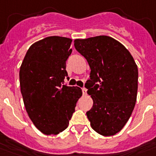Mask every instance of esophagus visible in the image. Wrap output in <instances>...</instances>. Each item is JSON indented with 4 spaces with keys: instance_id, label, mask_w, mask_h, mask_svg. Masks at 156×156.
I'll return each mask as SVG.
<instances>
[{
    "instance_id": "34e87169",
    "label": "esophagus",
    "mask_w": 156,
    "mask_h": 156,
    "mask_svg": "<svg viewBox=\"0 0 156 156\" xmlns=\"http://www.w3.org/2000/svg\"><path fill=\"white\" fill-rule=\"evenodd\" d=\"M82 91H83V95H86L87 94V89L85 88V87H83V88H82Z\"/></svg>"
}]
</instances>
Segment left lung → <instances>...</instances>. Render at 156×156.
Returning a JSON list of instances; mask_svg holds the SVG:
<instances>
[{"instance_id":"1","label":"left lung","mask_w":156,"mask_h":156,"mask_svg":"<svg viewBox=\"0 0 156 156\" xmlns=\"http://www.w3.org/2000/svg\"><path fill=\"white\" fill-rule=\"evenodd\" d=\"M74 47L91 69L85 87L93 100L87 112L91 128L103 136L115 135L128 122L136 104L138 70L133 57L108 36L76 39Z\"/></svg>"}]
</instances>
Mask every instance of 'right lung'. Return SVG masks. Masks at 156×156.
Here are the masks:
<instances>
[{"mask_svg": "<svg viewBox=\"0 0 156 156\" xmlns=\"http://www.w3.org/2000/svg\"><path fill=\"white\" fill-rule=\"evenodd\" d=\"M72 40L52 36L29 47L20 70L21 94L30 119L46 135L68 128L82 96L78 87L64 85Z\"/></svg>", "mask_w": 156, "mask_h": 156, "instance_id": "add662e5", "label": "right lung"}]
</instances>
